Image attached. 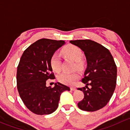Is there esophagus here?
Masks as SVG:
<instances>
[{"instance_id": "34e87169", "label": "esophagus", "mask_w": 130, "mask_h": 130, "mask_svg": "<svg viewBox=\"0 0 130 130\" xmlns=\"http://www.w3.org/2000/svg\"><path fill=\"white\" fill-rule=\"evenodd\" d=\"M70 89H71V90H72V91H74V90H76V88H75V87L71 86V88H70Z\"/></svg>"}]
</instances>
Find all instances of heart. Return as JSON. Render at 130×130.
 Instances as JSON below:
<instances>
[{
    "label": "heart",
    "instance_id": "obj_1",
    "mask_svg": "<svg viewBox=\"0 0 130 130\" xmlns=\"http://www.w3.org/2000/svg\"><path fill=\"white\" fill-rule=\"evenodd\" d=\"M62 54L68 58L71 59L76 61L75 69L82 70L85 65L83 56V51L81 48L74 44H68L64 47L61 50ZM50 66L55 73H59L61 70V61L60 56L57 53H54L50 58ZM79 75L75 72L73 73H62L58 76V80L60 83L66 85H72L78 79Z\"/></svg>",
    "mask_w": 130,
    "mask_h": 130
}]
</instances>
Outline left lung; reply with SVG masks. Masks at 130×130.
Wrapping results in <instances>:
<instances>
[{
    "label": "left lung",
    "instance_id": "obj_1",
    "mask_svg": "<svg viewBox=\"0 0 130 130\" xmlns=\"http://www.w3.org/2000/svg\"><path fill=\"white\" fill-rule=\"evenodd\" d=\"M70 42L83 51L88 62L85 77L81 80L86 86L77 88L84 93V98L77 106L86 111L99 110L109 102L116 88L117 68L114 59L107 48L92 40Z\"/></svg>",
    "mask_w": 130,
    "mask_h": 130
}]
</instances>
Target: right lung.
<instances>
[{"label": "right lung", "instance_id": "add662e5", "mask_svg": "<svg viewBox=\"0 0 130 130\" xmlns=\"http://www.w3.org/2000/svg\"><path fill=\"white\" fill-rule=\"evenodd\" d=\"M64 41L41 39L24 51L17 71L19 94L25 106L39 115L53 113L58 107L61 93L70 91L69 87L57 83L54 87L46 86L48 79H54L50 58Z\"/></svg>", "mask_w": 130, "mask_h": 130}]
</instances>
